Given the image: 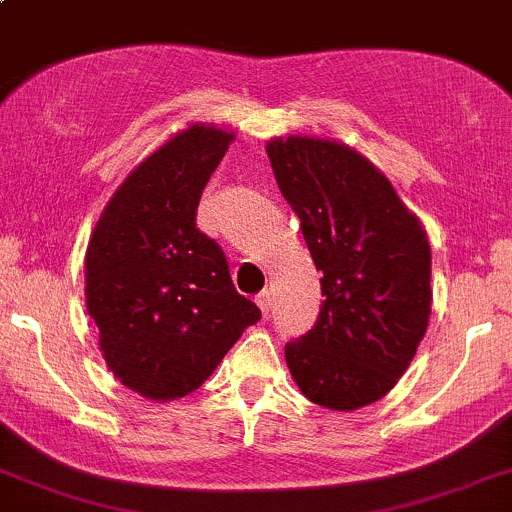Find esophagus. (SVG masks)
I'll list each match as a JSON object with an SVG mask.
<instances>
[{
	"label": "esophagus",
	"mask_w": 512,
	"mask_h": 512,
	"mask_svg": "<svg viewBox=\"0 0 512 512\" xmlns=\"http://www.w3.org/2000/svg\"><path fill=\"white\" fill-rule=\"evenodd\" d=\"M255 301H257V306H260L262 316H267L269 308H272V294H269V291H260V294L255 296Z\"/></svg>",
	"instance_id": "1"
}]
</instances>
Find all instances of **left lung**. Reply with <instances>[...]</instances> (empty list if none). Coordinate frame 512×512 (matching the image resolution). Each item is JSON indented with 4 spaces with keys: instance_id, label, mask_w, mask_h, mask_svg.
Segmentation results:
<instances>
[{
    "instance_id": "8db88e82",
    "label": "left lung",
    "mask_w": 512,
    "mask_h": 512,
    "mask_svg": "<svg viewBox=\"0 0 512 512\" xmlns=\"http://www.w3.org/2000/svg\"><path fill=\"white\" fill-rule=\"evenodd\" d=\"M265 150L323 272L320 316L284 347L286 367L316 406L357 411L396 386L428 330V233L350 145L289 136Z\"/></svg>"
}]
</instances>
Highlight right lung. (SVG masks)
Returning <instances> with one entry per match:
<instances>
[{"instance_id":"right-lung-1","label":"right lung","mask_w":512,"mask_h":512,"mask_svg":"<svg viewBox=\"0 0 512 512\" xmlns=\"http://www.w3.org/2000/svg\"><path fill=\"white\" fill-rule=\"evenodd\" d=\"M192 123L145 157L101 211L84 257V299L106 367L150 401L192 393L213 374L260 308L235 291L196 206L233 143Z\"/></svg>"}]
</instances>
